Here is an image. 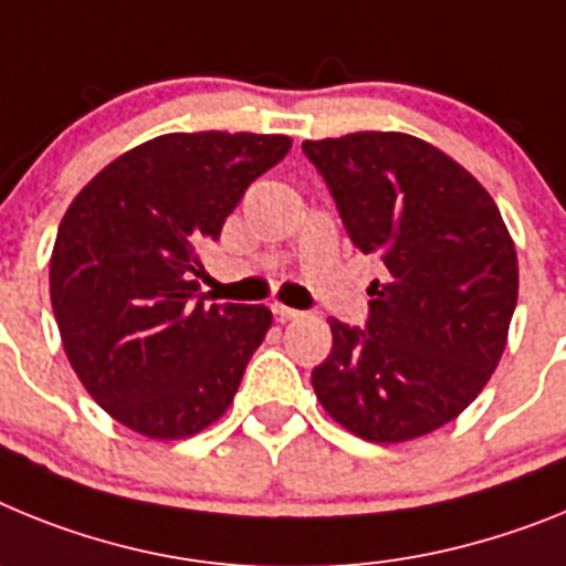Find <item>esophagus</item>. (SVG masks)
Returning <instances> with one entry per match:
<instances>
[{"mask_svg":"<svg viewBox=\"0 0 566 566\" xmlns=\"http://www.w3.org/2000/svg\"><path fill=\"white\" fill-rule=\"evenodd\" d=\"M273 313H276L279 322H290V318L302 316V313L293 311V307H284V304H273Z\"/></svg>","mask_w":566,"mask_h":566,"instance_id":"1","label":"esophagus"}]
</instances>
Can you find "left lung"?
Here are the masks:
<instances>
[{
    "mask_svg": "<svg viewBox=\"0 0 566 566\" xmlns=\"http://www.w3.org/2000/svg\"><path fill=\"white\" fill-rule=\"evenodd\" d=\"M361 253L378 255L367 331L331 318L313 390L333 421L399 444L453 421L484 390L518 298V259L493 196L430 142L361 130L304 142Z\"/></svg>",
    "mask_w": 566,
    "mask_h": 566,
    "instance_id": "1",
    "label": "left lung"
}]
</instances>
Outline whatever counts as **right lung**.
I'll list each match as a JSON object with an SVG mask.
<instances>
[{"label": "right lung", "mask_w": 566, "mask_h": 566, "mask_svg": "<svg viewBox=\"0 0 566 566\" xmlns=\"http://www.w3.org/2000/svg\"><path fill=\"white\" fill-rule=\"evenodd\" d=\"M279 134H165L78 190L51 253L62 347L102 410L145 439L222 419L273 313L193 302L199 248L216 242L253 179L287 156Z\"/></svg>", "instance_id": "1"}]
</instances>
